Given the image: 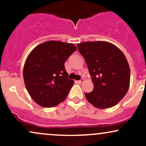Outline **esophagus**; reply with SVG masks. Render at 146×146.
Here are the masks:
<instances>
[{
	"instance_id": "1",
	"label": "esophagus",
	"mask_w": 146,
	"mask_h": 146,
	"mask_svg": "<svg viewBox=\"0 0 146 146\" xmlns=\"http://www.w3.org/2000/svg\"><path fill=\"white\" fill-rule=\"evenodd\" d=\"M77 82H78V83H79V84H82L84 82V79H81V80H79V81H77Z\"/></svg>"
}]
</instances>
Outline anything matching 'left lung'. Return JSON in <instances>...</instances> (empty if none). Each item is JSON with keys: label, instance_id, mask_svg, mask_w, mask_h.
Returning <instances> with one entry per match:
<instances>
[{"label": "left lung", "instance_id": "1", "mask_svg": "<svg viewBox=\"0 0 146 146\" xmlns=\"http://www.w3.org/2000/svg\"><path fill=\"white\" fill-rule=\"evenodd\" d=\"M77 46L94 84L93 91L85 93L88 102L100 109L117 104L130 86V66L123 52L105 41L84 42Z\"/></svg>", "mask_w": 146, "mask_h": 146}]
</instances>
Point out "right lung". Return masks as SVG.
<instances>
[{
	"mask_svg": "<svg viewBox=\"0 0 146 146\" xmlns=\"http://www.w3.org/2000/svg\"><path fill=\"white\" fill-rule=\"evenodd\" d=\"M76 49L71 43L50 40L38 45L27 56L23 78L38 105L51 108L66 100L74 81L68 78L64 63Z\"/></svg>",
	"mask_w": 146,
	"mask_h": 146,
	"instance_id": "right-lung-1",
	"label": "right lung"
}]
</instances>
